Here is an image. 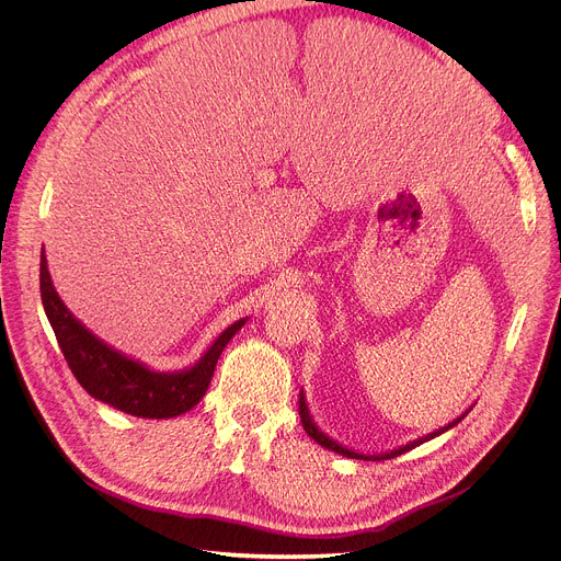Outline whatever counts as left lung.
I'll return each mask as SVG.
<instances>
[{"instance_id": "left-lung-1", "label": "left lung", "mask_w": 561, "mask_h": 561, "mask_svg": "<svg viewBox=\"0 0 561 561\" xmlns=\"http://www.w3.org/2000/svg\"><path fill=\"white\" fill-rule=\"evenodd\" d=\"M468 413H470V409H468V411H463V413H461L459 417H455L453 422H448L446 426H442V428H437V431H433V433H428V435H424V437H420V439H413V442H409V444H404V446H397V448H392V450H388V453H373V455H366V453H357V450H353V448L342 446L340 442H335L333 437H329L322 428H319V426L314 424V420H312L310 411H308L304 388L299 390V420H301L304 431H306V433H308V435H310L319 446H324V448H329V450H333V453H337V455H342V457H348V459H364V461H383V459H390V457L402 455V453H407V450H411V448H415V446H422L424 442H431V439L439 437L442 433L450 431L453 426H457V424H459Z\"/></svg>"}]
</instances>
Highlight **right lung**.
<instances>
[{
    "label": "right lung",
    "instance_id": "obj_1",
    "mask_svg": "<svg viewBox=\"0 0 561 561\" xmlns=\"http://www.w3.org/2000/svg\"><path fill=\"white\" fill-rule=\"evenodd\" d=\"M39 290L48 322L77 381L100 402L144 420H171L197 407L208 390L221 351L249 322V317L237 319L193 366L164 373L108 346L79 322L53 286L44 251Z\"/></svg>",
    "mask_w": 561,
    "mask_h": 561
}]
</instances>
